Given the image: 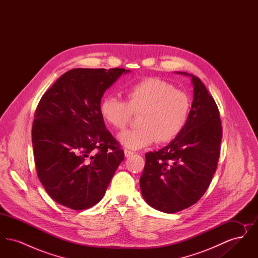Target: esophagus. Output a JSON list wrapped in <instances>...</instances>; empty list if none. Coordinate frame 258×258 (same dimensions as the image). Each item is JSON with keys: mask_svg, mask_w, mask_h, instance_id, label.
<instances>
[{"mask_svg": "<svg viewBox=\"0 0 258 258\" xmlns=\"http://www.w3.org/2000/svg\"><path fill=\"white\" fill-rule=\"evenodd\" d=\"M123 153H124V157H125V158H130V157H132V156L134 155V152L128 151V150H124Z\"/></svg>", "mask_w": 258, "mask_h": 258, "instance_id": "34e87169", "label": "esophagus"}]
</instances>
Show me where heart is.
Wrapping results in <instances>:
<instances>
[{"label": "heart", "mask_w": 258, "mask_h": 258, "mask_svg": "<svg viewBox=\"0 0 258 258\" xmlns=\"http://www.w3.org/2000/svg\"><path fill=\"white\" fill-rule=\"evenodd\" d=\"M124 94L126 102L106 95L99 103L101 118L116 130L123 128L133 113H140L139 127L117 135L123 147L138 150L157 140L169 142L183 132L190 109V99L183 91L160 78L149 77L126 87Z\"/></svg>", "instance_id": "b5f03b06"}]
</instances>
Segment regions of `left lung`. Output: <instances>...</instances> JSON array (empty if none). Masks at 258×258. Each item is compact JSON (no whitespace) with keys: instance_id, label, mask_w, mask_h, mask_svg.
<instances>
[{"instance_id":"8db88e82","label":"left lung","mask_w":258,"mask_h":258,"mask_svg":"<svg viewBox=\"0 0 258 258\" xmlns=\"http://www.w3.org/2000/svg\"><path fill=\"white\" fill-rule=\"evenodd\" d=\"M189 76L194 100L183 132L158 152L145 155L140 177L144 200L160 212L173 214L196 204L217 169L222 137L218 106L199 78Z\"/></svg>"}]
</instances>
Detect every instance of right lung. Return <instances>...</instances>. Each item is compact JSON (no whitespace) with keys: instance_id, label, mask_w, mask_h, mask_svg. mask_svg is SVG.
<instances>
[{"instance_id":"1","label":"right lung","mask_w":258,"mask_h":258,"mask_svg":"<svg viewBox=\"0 0 258 258\" xmlns=\"http://www.w3.org/2000/svg\"><path fill=\"white\" fill-rule=\"evenodd\" d=\"M124 69H74L40 98L32 130L37 173L49 197L73 210L98 203L124 155L99 103Z\"/></svg>"}]
</instances>
